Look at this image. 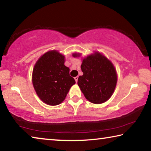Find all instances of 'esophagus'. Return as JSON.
<instances>
[{"mask_svg": "<svg viewBox=\"0 0 151 151\" xmlns=\"http://www.w3.org/2000/svg\"><path fill=\"white\" fill-rule=\"evenodd\" d=\"M78 78V76H76V77H75V81H76V83H77Z\"/></svg>", "mask_w": 151, "mask_h": 151, "instance_id": "obj_1", "label": "esophagus"}]
</instances>
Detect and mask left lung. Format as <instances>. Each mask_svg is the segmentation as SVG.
<instances>
[{"label":"left lung","instance_id":"obj_1","mask_svg":"<svg viewBox=\"0 0 151 151\" xmlns=\"http://www.w3.org/2000/svg\"><path fill=\"white\" fill-rule=\"evenodd\" d=\"M75 52L73 57H81ZM83 75L78 78V85L84 96L94 104H101L111 98L116 88L117 73L113 64L102 53H94L82 58Z\"/></svg>","mask_w":151,"mask_h":151}]
</instances>
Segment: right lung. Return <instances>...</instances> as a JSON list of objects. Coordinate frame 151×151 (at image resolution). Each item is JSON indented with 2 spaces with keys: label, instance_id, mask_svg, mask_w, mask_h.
<instances>
[{
  "label": "right lung",
  "instance_id": "obj_1",
  "mask_svg": "<svg viewBox=\"0 0 151 151\" xmlns=\"http://www.w3.org/2000/svg\"><path fill=\"white\" fill-rule=\"evenodd\" d=\"M65 57L58 50L45 52L35 63L32 81L39 99L48 105L63 103L75 81L65 65Z\"/></svg>",
  "mask_w": 151,
  "mask_h": 151
}]
</instances>
